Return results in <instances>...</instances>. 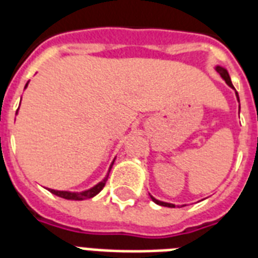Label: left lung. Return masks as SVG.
<instances>
[{
  "instance_id": "1",
  "label": "left lung",
  "mask_w": 258,
  "mask_h": 258,
  "mask_svg": "<svg viewBox=\"0 0 258 258\" xmlns=\"http://www.w3.org/2000/svg\"><path fill=\"white\" fill-rule=\"evenodd\" d=\"M217 73L219 74V75H221V77L223 78V79H225V82H226L227 85L230 86V87H233V89H234V86H233V83H231V81H230V77H229V73H227L226 70L225 69H222V67H217ZM237 94V93H235ZM237 99H238V102H239V98H238V94H237ZM152 198V201L155 202V203H157V205H160V206H165V207H175V205H172V203H165V202H160V201H157V199H155V198L153 197H151Z\"/></svg>"
}]
</instances>
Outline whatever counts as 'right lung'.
Instances as JSON below:
<instances>
[{
	"instance_id": "right-lung-1",
	"label": "right lung",
	"mask_w": 258,
	"mask_h": 258,
	"mask_svg": "<svg viewBox=\"0 0 258 258\" xmlns=\"http://www.w3.org/2000/svg\"><path fill=\"white\" fill-rule=\"evenodd\" d=\"M27 85H25V87H27ZM113 163H114V161H113ZM111 165H110V169H111ZM109 172H110V171H109ZM107 177H109V173H107V176L105 177L101 183H98L97 185H94L93 188L87 189V191H83V192H69V191H56V189H49V191H51L53 195H56V197L64 198V199H70V201H83V199H89V198L95 197L98 192H101L102 188H103L105 184H106Z\"/></svg>"
}]
</instances>
